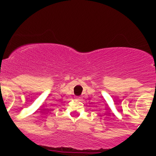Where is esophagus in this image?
Instances as JSON below:
<instances>
[{"mask_svg":"<svg viewBox=\"0 0 156 156\" xmlns=\"http://www.w3.org/2000/svg\"><path fill=\"white\" fill-rule=\"evenodd\" d=\"M77 100H80V97H76Z\"/></svg>","mask_w":156,"mask_h":156,"instance_id":"obj_1","label":"esophagus"}]
</instances>
